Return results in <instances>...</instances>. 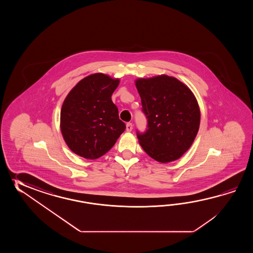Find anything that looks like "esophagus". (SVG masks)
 I'll return each instance as SVG.
<instances>
[{
	"label": "esophagus",
	"instance_id": "34e87169",
	"mask_svg": "<svg viewBox=\"0 0 253 253\" xmlns=\"http://www.w3.org/2000/svg\"><path fill=\"white\" fill-rule=\"evenodd\" d=\"M126 129L127 132H131L132 129H133V125H132V123H127L126 126Z\"/></svg>",
	"mask_w": 253,
	"mask_h": 253
}]
</instances>
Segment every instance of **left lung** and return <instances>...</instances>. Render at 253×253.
Here are the masks:
<instances>
[{"instance_id":"left-lung-1","label":"left lung","mask_w":253,"mask_h":253,"mask_svg":"<svg viewBox=\"0 0 253 253\" xmlns=\"http://www.w3.org/2000/svg\"><path fill=\"white\" fill-rule=\"evenodd\" d=\"M147 119L145 132L136 130L140 145L156 161L168 163L183 156L199 130V106L193 92L167 75L135 81Z\"/></svg>"}]
</instances>
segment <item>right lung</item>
<instances>
[{"label":"right lung","instance_id":"obj_1","mask_svg":"<svg viewBox=\"0 0 253 253\" xmlns=\"http://www.w3.org/2000/svg\"><path fill=\"white\" fill-rule=\"evenodd\" d=\"M119 80L97 73L87 76L65 98L60 129L70 150L86 159H97L116 144L126 129L111 96Z\"/></svg>","mask_w":253,"mask_h":253}]
</instances>
